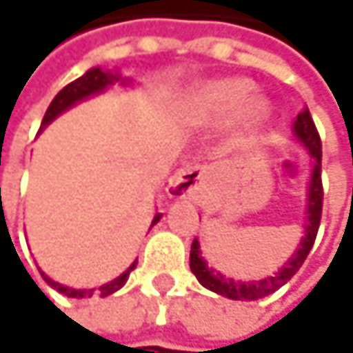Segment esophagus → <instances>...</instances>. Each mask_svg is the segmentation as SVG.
I'll return each instance as SVG.
<instances>
[{"label":"esophagus","mask_w":353,"mask_h":353,"mask_svg":"<svg viewBox=\"0 0 353 353\" xmlns=\"http://www.w3.org/2000/svg\"><path fill=\"white\" fill-rule=\"evenodd\" d=\"M209 178V171L205 165L192 163V165H184L182 169L175 171L169 178V186H167V194L171 199H190L196 196L205 184V180Z\"/></svg>","instance_id":"esophagus-1"}]
</instances>
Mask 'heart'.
<instances>
[{
    "mask_svg": "<svg viewBox=\"0 0 353 353\" xmlns=\"http://www.w3.org/2000/svg\"><path fill=\"white\" fill-rule=\"evenodd\" d=\"M252 99V84L242 78L215 80L199 88L188 101V113L199 121H215L242 111ZM267 115V105L256 103L252 117L261 121Z\"/></svg>",
    "mask_w": 353,
    "mask_h": 353,
    "instance_id": "b5f03b06",
    "label": "heart"
}]
</instances>
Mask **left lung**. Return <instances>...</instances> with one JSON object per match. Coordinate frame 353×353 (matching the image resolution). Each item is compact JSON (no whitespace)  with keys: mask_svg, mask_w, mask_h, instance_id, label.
Wrapping results in <instances>:
<instances>
[{"mask_svg":"<svg viewBox=\"0 0 353 353\" xmlns=\"http://www.w3.org/2000/svg\"><path fill=\"white\" fill-rule=\"evenodd\" d=\"M294 132H296V138L310 150V157L314 159L310 188H308V211H306V230H304L306 236L300 242V248L296 250V254H292V259L283 265V269L279 273H275L273 277H267L261 281H236L207 265V261L203 259V252H201V244L194 238L192 250H190V269L196 275V279L201 281V285H205L207 290H211L219 296H225L230 300L265 298V296L277 292L281 285H285L298 273V269L304 265L308 252L312 250L316 232L321 225V213H323V180H321L323 144H321V136H319V130L314 125V119H312L308 107H304V111L296 117Z\"/></svg>","mask_w":353,"mask_h":353,"instance_id":"obj_1","label":"left lung"}]
</instances>
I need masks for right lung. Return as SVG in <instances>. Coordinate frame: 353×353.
I'll use <instances>...</instances> for the list:
<instances>
[{
    "label": "right lung",
    "instance_id": "add662e5",
    "mask_svg": "<svg viewBox=\"0 0 353 353\" xmlns=\"http://www.w3.org/2000/svg\"><path fill=\"white\" fill-rule=\"evenodd\" d=\"M121 76H117V74H111V72H103L101 68H90L84 76H80V78H76L74 82H70L68 86H63L57 94H55V99L51 101V105L47 107V111H45V117H43V125H47L49 121H53L59 113H63L65 109H70L72 105H76L78 101H82V99H86V97H90V94H97V92H101V90H105L107 86H111L113 82H117ZM161 219V213H157L154 215V219H152V225L157 223ZM136 267V261L128 267V271H123L117 279H113L111 283H105V285H101L99 290H72V288H65V285H61V283H55L53 279H49L45 273H41L43 275V279L53 288V290H57L59 294H65L68 298H90L92 294H97V296H109V294H113V292H117L119 288H123V283L128 281V277H130V271Z\"/></svg>",
    "mask_w": 353,
    "mask_h": 353
}]
</instances>
